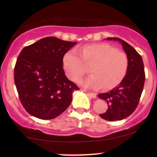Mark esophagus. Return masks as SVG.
Listing matches in <instances>:
<instances>
[{
	"instance_id": "esophagus-1",
	"label": "esophagus",
	"mask_w": 157,
	"mask_h": 157,
	"mask_svg": "<svg viewBox=\"0 0 157 157\" xmlns=\"http://www.w3.org/2000/svg\"><path fill=\"white\" fill-rule=\"evenodd\" d=\"M84 92L86 93L87 95H89V97L93 98H96V94H94V93H91V92H88V91H84Z\"/></svg>"
}]
</instances>
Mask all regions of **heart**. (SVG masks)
Returning a JSON list of instances; mask_svg holds the SVG:
<instances>
[{"instance_id": "b5f03b06", "label": "heart", "mask_w": 157, "mask_h": 157, "mask_svg": "<svg viewBox=\"0 0 157 157\" xmlns=\"http://www.w3.org/2000/svg\"><path fill=\"white\" fill-rule=\"evenodd\" d=\"M66 53L63 65L66 75L78 82L86 73V65L91 64L92 75L79 82L82 86L89 89L108 90L116 87L125 76L129 60L124 52L108 44H95L79 48Z\"/></svg>"}]
</instances>
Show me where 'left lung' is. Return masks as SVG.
I'll return each instance as SVG.
<instances>
[{"label": "left lung", "instance_id": "obj_1", "mask_svg": "<svg viewBox=\"0 0 157 157\" xmlns=\"http://www.w3.org/2000/svg\"><path fill=\"white\" fill-rule=\"evenodd\" d=\"M105 39L118 41L122 45L128 57L129 66L125 76L118 86L98 95V98L108 104L107 111L100 116L109 121H121L131 115L139 104L145 79L144 65L141 56L126 41L116 37Z\"/></svg>", "mask_w": 157, "mask_h": 157}]
</instances>
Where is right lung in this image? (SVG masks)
Returning <instances> with one entry per match:
<instances>
[{
    "mask_svg": "<svg viewBox=\"0 0 157 157\" xmlns=\"http://www.w3.org/2000/svg\"><path fill=\"white\" fill-rule=\"evenodd\" d=\"M77 42L45 37L20 52L14 68V82L25 109L36 118L50 120L70 106L79 88L65 75L64 55Z\"/></svg>",
    "mask_w": 157,
    "mask_h": 157,
    "instance_id": "1",
    "label": "right lung"
}]
</instances>
